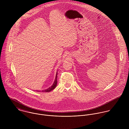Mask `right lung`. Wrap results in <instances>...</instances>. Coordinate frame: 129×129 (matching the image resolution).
<instances>
[{"label": "right lung", "instance_id": "obj_1", "mask_svg": "<svg viewBox=\"0 0 129 129\" xmlns=\"http://www.w3.org/2000/svg\"><path fill=\"white\" fill-rule=\"evenodd\" d=\"M57 72L56 73V76H55V81L54 82V83L53 84V85L49 87L48 88L46 89H45V90H42V92H50L51 91L53 90L55 88V87L56 86V84H57ZM37 91H38V90H37ZM39 92V91H38Z\"/></svg>", "mask_w": 129, "mask_h": 129}]
</instances>
